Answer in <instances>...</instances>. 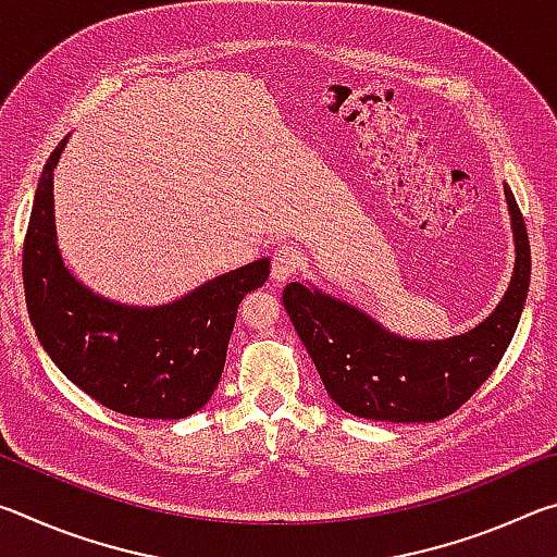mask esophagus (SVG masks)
I'll list each match as a JSON object with an SVG mask.
<instances>
[{
    "label": "esophagus",
    "instance_id": "1",
    "mask_svg": "<svg viewBox=\"0 0 557 557\" xmlns=\"http://www.w3.org/2000/svg\"><path fill=\"white\" fill-rule=\"evenodd\" d=\"M301 265V256L297 248L292 245H280V248L272 252V280L275 282H287Z\"/></svg>",
    "mask_w": 557,
    "mask_h": 557
}]
</instances>
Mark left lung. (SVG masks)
Here are the masks:
<instances>
[{
  "instance_id": "obj_1",
  "label": "left lung",
  "mask_w": 557,
  "mask_h": 557,
  "mask_svg": "<svg viewBox=\"0 0 557 557\" xmlns=\"http://www.w3.org/2000/svg\"><path fill=\"white\" fill-rule=\"evenodd\" d=\"M516 262L502 301L484 322L449 338H405L363 309L307 282H289L282 305L338 408L366 420L435 422L476 393L502 361L531 282V245L511 188Z\"/></svg>"
}]
</instances>
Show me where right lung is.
Segmentation results:
<instances>
[{"mask_svg":"<svg viewBox=\"0 0 557 557\" xmlns=\"http://www.w3.org/2000/svg\"><path fill=\"white\" fill-rule=\"evenodd\" d=\"M53 149L36 186L24 240L26 307L44 351L61 373L106 408L147 420L201 410L221 381L235 312L265 285L270 258L203 282L157 307L122 305L65 268L53 213Z\"/></svg>","mask_w":557,"mask_h":557,"instance_id":"add662e5","label":"right lung"}]
</instances>
